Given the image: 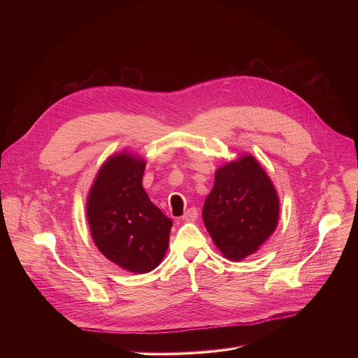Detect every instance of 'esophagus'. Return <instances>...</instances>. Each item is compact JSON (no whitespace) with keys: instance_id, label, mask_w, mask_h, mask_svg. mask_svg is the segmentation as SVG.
I'll use <instances>...</instances> for the list:
<instances>
[{"instance_id":"obj_1","label":"esophagus","mask_w":358,"mask_h":358,"mask_svg":"<svg viewBox=\"0 0 358 358\" xmlns=\"http://www.w3.org/2000/svg\"><path fill=\"white\" fill-rule=\"evenodd\" d=\"M198 218V210L196 208H189L185 211V214L182 215V221L185 222H192Z\"/></svg>"}]
</instances>
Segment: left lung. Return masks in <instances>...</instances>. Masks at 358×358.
Here are the masks:
<instances>
[{"label":"left lung","mask_w":358,"mask_h":358,"mask_svg":"<svg viewBox=\"0 0 358 358\" xmlns=\"http://www.w3.org/2000/svg\"><path fill=\"white\" fill-rule=\"evenodd\" d=\"M279 208L272 180L258 160L245 152L217 169L202 220L224 257L239 262L275 232Z\"/></svg>","instance_id":"left-lung-1"}]
</instances>
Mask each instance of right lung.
Here are the masks:
<instances>
[{
    "mask_svg": "<svg viewBox=\"0 0 358 358\" xmlns=\"http://www.w3.org/2000/svg\"><path fill=\"white\" fill-rule=\"evenodd\" d=\"M144 169L145 160L129 150L112 155L99 169L86 201L94 245L131 273H147L163 262L173 227L141 185Z\"/></svg>",
    "mask_w": 358,
    "mask_h": 358,
    "instance_id": "add662e5",
    "label": "right lung"
}]
</instances>
